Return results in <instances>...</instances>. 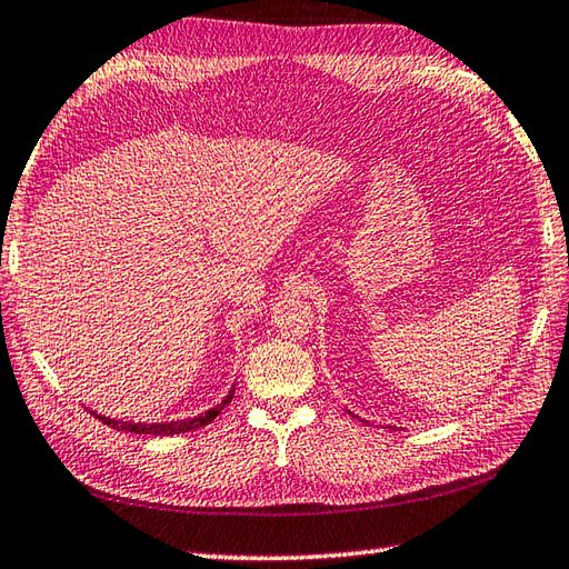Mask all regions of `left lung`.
Segmentation results:
<instances>
[{
	"instance_id": "left-lung-1",
	"label": "left lung",
	"mask_w": 569,
	"mask_h": 569,
	"mask_svg": "<svg viewBox=\"0 0 569 569\" xmlns=\"http://www.w3.org/2000/svg\"><path fill=\"white\" fill-rule=\"evenodd\" d=\"M351 415H353V412H351Z\"/></svg>"
}]
</instances>
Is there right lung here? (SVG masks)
<instances>
[{
	"label": "right lung",
	"instance_id": "1",
	"mask_svg": "<svg viewBox=\"0 0 569 569\" xmlns=\"http://www.w3.org/2000/svg\"><path fill=\"white\" fill-rule=\"evenodd\" d=\"M233 392L236 388H230L228 396L220 400V405H216V408H211L208 412H201L199 417H191V420H177V422H122V420H110V417H102L98 412H92L98 417V420L106 422L108 427H112V430L118 432H132V435H157V437H169V435H183V432H191V430H199V427H206L208 422H213L216 417L223 412L230 400H233Z\"/></svg>",
	"mask_w": 569,
	"mask_h": 569
}]
</instances>
